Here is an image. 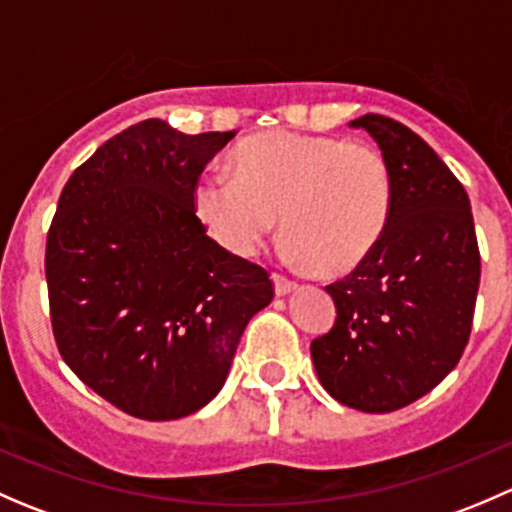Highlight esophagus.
<instances>
[{
	"label": "esophagus",
	"mask_w": 512,
	"mask_h": 512,
	"mask_svg": "<svg viewBox=\"0 0 512 512\" xmlns=\"http://www.w3.org/2000/svg\"><path fill=\"white\" fill-rule=\"evenodd\" d=\"M272 282H275V292L280 294V297H282V294L292 292V289L297 287V282L289 280V277H285V275H277V272H275V275H272Z\"/></svg>",
	"instance_id": "obj_1"
}]
</instances>
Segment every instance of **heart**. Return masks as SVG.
Wrapping results in <instances>:
<instances>
[{"label":"heart","mask_w":512,"mask_h":512,"mask_svg":"<svg viewBox=\"0 0 512 512\" xmlns=\"http://www.w3.org/2000/svg\"><path fill=\"white\" fill-rule=\"evenodd\" d=\"M232 178H200L193 208L237 257H250L280 215L282 252L292 265L347 275L371 255L389 223V168L366 143L260 133L235 148Z\"/></svg>","instance_id":"heart-1"}]
</instances>
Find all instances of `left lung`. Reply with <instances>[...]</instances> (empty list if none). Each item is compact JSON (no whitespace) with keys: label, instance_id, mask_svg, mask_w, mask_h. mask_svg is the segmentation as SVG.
Here are the masks:
<instances>
[{"label":"left lung","instance_id":"8db88e82","mask_svg":"<svg viewBox=\"0 0 512 512\" xmlns=\"http://www.w3.org/2000/svg\"><path fill=\"white\" fill-rule=\"evenodd\" d=\"M381 148L391 215L379 245L327 285L337 322L312 342L329 396L366 414L414 404L441 384L471 337L480 252L471 200L431 146L394 118L352 121Z\"/></svg>","mask_w":512,"mask_h":512}]
</instances>
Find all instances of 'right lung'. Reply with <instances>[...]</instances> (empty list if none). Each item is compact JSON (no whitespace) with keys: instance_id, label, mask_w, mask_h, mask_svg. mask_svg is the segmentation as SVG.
Instances as JSON below:
<instances>
[{"instance_id":"1","label":"right lung","mask_w":512,"mask_h":512,"mask_svg":"<svg viewBox=\"0 0 512 512\" xmlns=\"http://www.w3.org/2000/svg\"><path fill=\"white\" fill-rule=\"evenodd\" d=\"M235 131L148 118L74 170L46 235L56 347L116 409L173 421L223 389L247 322L275 297L265 267L210 240L193 208Z\"/></svg>"}]
</instances>
